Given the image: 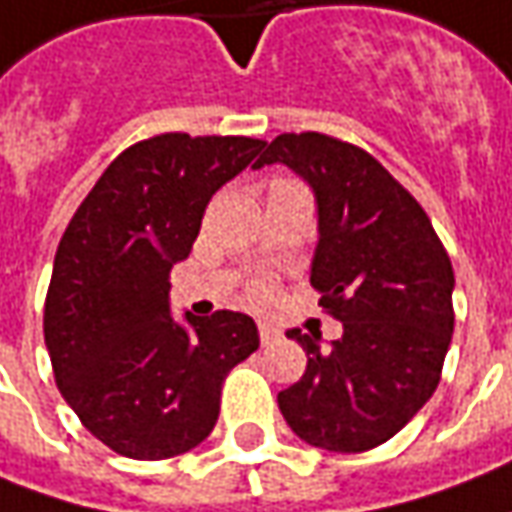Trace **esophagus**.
I'll return each instance as SVG.
<instances>
[{"mask_svg":"<svg viewBox=\"0 0 512 512\" xmlns=\"http://www.w3.org/2000/svg\"><path fill=\"white\" fill-rule=\"evenodd\" d=\"M257 334H260V343L269 345L280 337V331L272 326V323H257Z\"/></svg>","mask_w":512,"mask_h":512,"instance_id":"obj_1","label":"esophagus"}]
</instances>
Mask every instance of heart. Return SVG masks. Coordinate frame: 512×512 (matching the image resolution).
<instances>
[{
	"instance_id": "obj_1",
	"label": "heart",
	"mask_w": 512,
	"mask_h": 512,
	"mask_svg": "<svg viewBox=\"0 0 512 512\" xmlns=\"http://www.w3.org/2000/svg\"><path fill=\"white\" fill-rule=\"evenodd\" d=\"M269 291H272V286H269L266 280H257L255 286H252V300H266Z\"/></svg>"
}]
</instances>
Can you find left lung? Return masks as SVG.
<instances>
[{
    "instance_id": "obj_1",
    "label": "left lung",
    "mask_w": 512,
    "mask_h": 512,
    "mask_svg": "<svg viewBox=\"0 0 512 512\" xmlns=\"http://www.w3.org/2000/svg\"><path fill=\"white\" fill-rule=\"evenodd\" d=\"M286 164L314 189L311 286L343 323L328 351L291 328L309 365L277 394L303 442L362 453L431 399L453 334V266L431 218L374 155L323 133H283L255 169Z\"/></svg>"
}]
</instances>
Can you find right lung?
Listing matches in <instances>:
<instances>
[{
	"instance_id": "obj_1",
	"label": "right lung",
	"mask_w": 512,
	"mask_h": 512,
	"mask_svg": "<svg viewBox=\"0 0 512 512\" xmlns=\"http://www.w3.org/2000/svg\"><path fill=\"white\" fill-rule=\"evenodd\" d=\"M266 147L164 133L121 152L67 223L45 300L53 377L81 425L130 459H169L212 433L226 374L257 351L252 317L169 314V272L209 198Z\"/></svg>"
}]
</instances>
